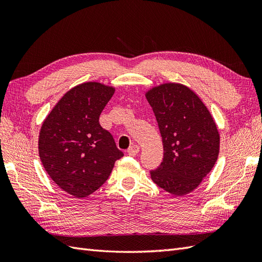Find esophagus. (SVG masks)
<instances>
[{
	"label": "esophagus",
	"instance_id": "34e87169",
	"mask_svg": "<svg viewBox=\"0 0 262 262\" xmlns=\"http://www.w3.org/2000/svg\"><path fill=\"white\" fill-rule=\"evenodd\" d=\"M139 152H140V146L139 145H132L128 148V150H126V153H128L131 156L137 155Z\"/></svg>",
	"mask_w": 262,
	"mask_h": 262
}]
</instances>
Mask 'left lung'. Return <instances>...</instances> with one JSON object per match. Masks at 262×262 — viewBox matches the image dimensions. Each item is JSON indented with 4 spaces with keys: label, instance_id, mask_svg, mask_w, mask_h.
Returning <instances> with one entry per match:
<instances>
[{
    "label": "left lung",
    "instance_id": "1",
    "mask_svg": "<svg viewBox=\"0 0 262 262\" xmlns=\"http://www.w3.org/2000/svg\"><path fill=\"white\" fill-rule=\"evenodd\" d=\"M145 97L163 140L164 158L150 178L165 191L185 195L199 187L220 153L217 125L201 98L180 83L150 87Z\"/></svg>",
    "mask_w": 262,
    "mask_h": 262
}]
</instances>
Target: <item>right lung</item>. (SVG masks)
Instances as JSON below:
<instances>
[{"label":"right lung","mask_w":262,"mask_h":262,"mask_svg":"<svg viewBox=\"0 0 262 262\" xmlns=\"http://www.w3.org/2000/svg\"><path fill=\"white\" fill-rule=\"evenodd\" d=\"M115 86L85 82L68 91L39 132L38 153L50 178L63 191L85 198L105 184L123 156L99 116L114 96Z\"/></svg>","instance_id":"add662e5"}]
</instances>
